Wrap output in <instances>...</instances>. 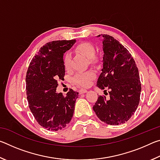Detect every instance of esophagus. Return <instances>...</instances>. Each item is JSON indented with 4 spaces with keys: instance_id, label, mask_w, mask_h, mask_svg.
I'll use <instances>...</instances> for the list:
<instances>
[{
    "instance_id": "34e87169",
    "label": "esophagus",
    "mask_w": 160,
    "mask_h": 160,
    "mask_svg": "<svg viewBox=\"0 0 160 160\" xmlns=\"http://www.w3.org/2000/svg\"><path fill=\"white\" fill-rule=\"evenodd\" d=\"M87 92H88V91L85 90V89H81V90H79V93L81 94H83V93H86Z\"/></svg>"
}]
</instances>
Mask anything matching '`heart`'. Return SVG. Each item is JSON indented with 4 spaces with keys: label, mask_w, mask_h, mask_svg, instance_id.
Returning <instances> with one entry per match:
<instances>
[{
    "label": "heart",
    "mask_w": 160,
    "mask_h": 160,
    "mask_svg": "<svg viewBox=\"0 0 160 160\" xmlns=\"http://www.w3.org/2000/svg\"><path fill=\"white\" fill-rule=\"evenodd\" d=\"M76 50L78 52L82 53L88 58L90 59L91 62L96 61V49L94 46L88 42L81 43L77 46ZM70 58L71 56L69 52H66L63 56V65L66 69H68L70 66ZM95 78V73L92 70H88L85 72H77L72 78L73 82L79 87L82 88H88L92 83V81Z\"/></svg>",
    "instance_id": "b5f03b06"
}]
</instances>
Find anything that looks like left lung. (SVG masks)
<instances>
[{"mask_svg": "<svg viewBox=\"0 0 160 160\" xmlns=\"http://www.w3.org/2000/svg\"><path fill=\"white\" fill-rule=\"evenodd\" d=\"M103 37V68L97 85L109 97L101 96L93 106L100 120L109 125H119L128 121L140 102L141 84L138 67L131 54L113 37ZM108 94V93L107 92Z\"/></svg>", "mask_w": 160, "mask_h": 160, "instance_id": "8db88e82", "label": "left lung"}]
</instances>
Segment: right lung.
<instances>
[{
	"mask_svg": "<svg viewBox=\"0 0 160 160\" xmlns=\"http://www.w3.org/2000/svg\"><path fill=\"white\" fill-rule=\"evenodd\" d=\"M75 39L48 42L32 58L26 75L29 107L37 123L48 131H58L73 116L78 92L70 90L66 97L56 92L59 80H64L63 53Z\"/></svg>",
	"mask_w": 160,
	"mask_h": 160,
	"instance_id": "1",
	"label": "right lung"
}]
</instances>
